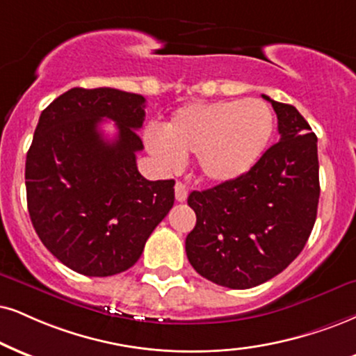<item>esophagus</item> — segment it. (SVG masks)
<instances>
[{"instance_id": "34e87169", "label": "esophagus", "mask_w": 356, "mask_h": 356, "mask_svg": "<svg viewBox=\"0 0 356 356\" xmlns=\"http://www.w3.org/2000/svg\"><path fill=\"white\" fill-rule=\"evenodd\" d=\"M175 198H177L178 203H183V201H186L188 188L185 186V183L177 181V185H175Z\"/></svg>"}]
</instances>
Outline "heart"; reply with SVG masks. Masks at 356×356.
I'll list each match as a JSON object with an SVG mask.
<instances>
[{
  "mask_svg": "<svg viewBox=\"0 0 356 356\" xmlns=\"http://www.w3.org/2000/svg\"><path fill=\"white\" fill-rule=\"evenodd\" d=\"M274 129V113L259 99L188 104L171 115L163 135L148 131L147 147L168 170L196 155L201 177L222 185L243 178L261 161Z\"/></svg>",
  "mask_w": 356,
  "mask_h": 356,
  "instance_id": "heart-1",
  "label": "heart"
}]
</instances>
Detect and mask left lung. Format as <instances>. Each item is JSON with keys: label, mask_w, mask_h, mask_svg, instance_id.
<instances>
[{"label": "left lung", "mask_w": 356, "mask_h": 356, "mask_svg": "<svg viewBox=\"0 0 356 356\" xmlns=\"http://www.w3.org/2000/svg\"><path fill=\"white\" fill-rule=\"evenodd\" d=\"M269 100L280 140L231 183L191 191L196 226L186 256L204 279L251 289L280 274L304 249L320 196L317 137L293 105Z\"/></svg>", "instance_id": "8db88e82"}]
</instances>
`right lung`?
Masks as SVG:
<instances>
[{"label": "right lung", "mask_w": 356, "mask_h": 356, "mask_svg": "<svg viewBox=\"0 0 356 356\" xmlns=\"http://www.w3.org/2000/svg\"><path fill=\"white\" fill-rule=\"evenodd\" d=\"M102 118L116 122L105 140ZM145 97L111 87L64 92L44 108L26 156V196L42 244L69 269L107 277L130 269L175 203L173 179L137 168Z\"/></svg>", "instance_id": "right-lung-1"}]
</instances>
